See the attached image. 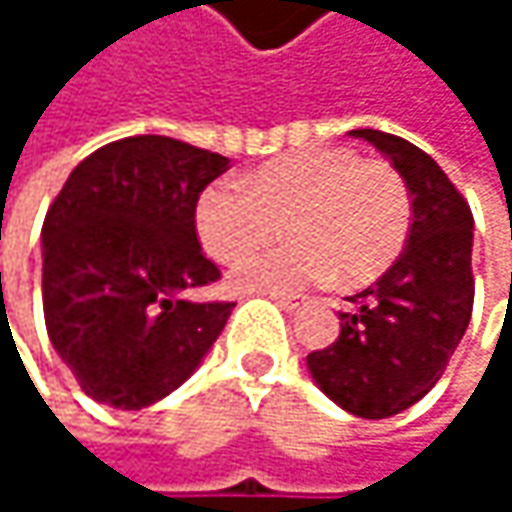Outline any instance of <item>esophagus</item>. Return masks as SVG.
<instances>
[{
    "label": "esophagus",
    "mask_w": 512,
    "mask_h": 512,
    "mask_svg": "<svg viewBox=\"0 0 512 512\" xmlns=\"http://www.w3.org/2000/svg\"><path fill=\"white\" fill-rule=\"evenodd\" d=\"M269 296H272L275 305L284 308V311H296L299 305H305V296H290V293H269Z\"/></svg>",
    "instance_id": "1"
}]
</instances>
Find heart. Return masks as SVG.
Returning a JSON list of instances; mask_svg holds the SVG:
<instances>
[{
    "label": "heart",
    "mask_w": 512,
    "mask_h": 512,
    "mask_svg": "<svg viewBox=\"0 0 512 512\" xmlns=\"http://www.w3.org/2000/svg\"><path fill=\"white\" fill-rule=\"evenodd\" d=\"M201 246L234 263L272 243H290L249 257L231 275L237 290L287 293L335 275L358 287L379 278L406 246L412 198L400 171L347 148H311L263 162L240 183H210L195 207Z\"/></svg>",
    "instance_id": "heart-1"
}]
</instances>
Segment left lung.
I'll return each mask as SVG.
<instances>
[{"label":"left lung","mask_w":512,"mask_h":512,"mask_svg":"<svg viewBox=\"0 0 512 512\" xmlns=\"http://www.w3.org/2000/svg\"><path fill=\"white\" fill-rule=\"evenodd\" d=\"M406 180L412 228L394 266L341 311V335L308 370L329 400L358 418H391L418 403L460 347L474 305L471 210L439 162L412 142L353 130Z\"/></svg>","instance_id":"obj_1"}]
</instances>
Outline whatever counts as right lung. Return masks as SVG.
I'll return each instance as SVG.
<instances>
[{
	"instance_id": "right-lung-1",
	"label": "right lung",
	"mask_w": 512,
	"mask_h": 512,
	"mask_svg": "<svg viewBox=\"0 0 512 512\" xmlns=\"http://www.w3.org/2000/svg\"><path fill=\"white\" fill-rule=\"evenodd\" d=\"M228 156L168 136H130L85 156L44 219V320L79 388L145 409L180 388L234 302H198L219 281L195 207Z\"/></svg>"
}]
</instances>
